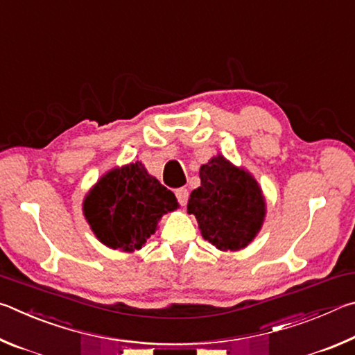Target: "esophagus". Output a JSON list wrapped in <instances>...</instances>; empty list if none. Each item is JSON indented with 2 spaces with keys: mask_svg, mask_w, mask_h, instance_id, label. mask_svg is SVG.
I'll use <instances>...</instances> for the list:
<instances>
[{
  "mask_svg": "<svg viewBox=\"0 0 355 355\" xmlns=\"http://www.w3.org/2000/svg\"><path fill=\"white\" fill-rule=\"evenodd\" d=\"M175 197H177V200H178L180 205L184 207L186 203H188L189 192H188V189H186V188H180V189L175 191Z\"/></svg>",
  "mask_w": 355,
  "mask_h": 355,
  "instance_id": "esophagus-1",
  "label": "esophagus"
}]
</instances>
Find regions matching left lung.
<instances>
[{
    "mask_svg": "<svg viewBox=\"0 0 355 355\" xmlns=\"http://www.w3.org/2000/svg\"><path fill=\"white\" fill-rule=\"evenodd\" d=\"M199 175L202 183L191 192L188 213L196 216L203 238L220 250L245 248L266 211L255 178L220 155L203 164Z\"/></svg>",
    "mask_w": 355,
    "mask_h": 355,
    "instance_id": "1",
    "label": "left lung"
}]
</instances>
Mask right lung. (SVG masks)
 I'll return each instance as SVG.
<instances>
[{
    "label": "right lung",
    "instance_id": "obj_1",
    "mask_svg": "<svg viewBox=\"0 0 355 355\" xmlns=\"http://www.w3.org/2000/svg\"><path fill=\"white\" fill-rule=\"evenodd\" d=\"M177 207L172 191L141 163H131L101 177L84 200V216L107 248L133 252L153 235L161 216Z\"/></svg>",
    "mask_w": 355,
    "mask_h": 355
}]
</instances>
